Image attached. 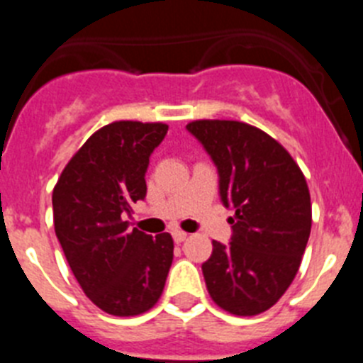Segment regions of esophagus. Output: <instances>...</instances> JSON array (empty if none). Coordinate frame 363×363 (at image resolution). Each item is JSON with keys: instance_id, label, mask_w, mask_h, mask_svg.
<instances>
[{"instance_id": "34e87169", "label": "esophagus", "mask_w": 363, "mask_h": 363, "mask_svg": "<svg viewBox=\"0 0 363 363\" xmlns=\"http://www.w3.org/2000/svg\"><path fill=\"white\" fill-rule=\"evenodd\" d=\"M172 238H174L176 243H182L187 240V233H184V230H179V229H174L172 230Z\"/></svg>"}]
</instances>
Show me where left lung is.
I'll return each mask as SVG.
<instances>
[{
  "instance_id": "left-lung-1",
  "label": "left lung",
  "mask_w": 363,
  "mask_h": 363,
  "mask_svg": "<svg viewBox=\"0 0 363 363\" xmlns=\"http://www.w3.org/2000/svg\"><path fill=\"white\" fill-rule=\"evenodd\" d=\"M218 171L221 203L234 211L229 243L213 242L201 265L214 303L236 316L272 307L296 277L311 234L307 182L291 154L242 121L187 125Z\"/></svg>"
}]
</instances>
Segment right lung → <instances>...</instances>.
Segmentation results:
<instances>
[{"instance_id": "1", "label": "right lung", "mask_w": 363, "mask_h": 363, "mask_svg": "<svg viewBox=\"0 0 363 363\" xmlns=\"http://www.w3.org/2000/svg\"><path fill=\"white\" fill-rule=\"evenodd\" d=\"M165 123L114 121L67 163L52 192L54 229L83 293L101 311L134 316L162 296L172 264L169 233L129 229L125 214L145 200V174Z\"/></svg>"}]
</instances>
